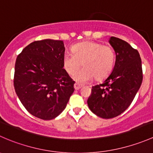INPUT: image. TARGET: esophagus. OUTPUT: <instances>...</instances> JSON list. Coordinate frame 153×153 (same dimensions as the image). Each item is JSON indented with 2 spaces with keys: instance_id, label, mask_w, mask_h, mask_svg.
<instances>
[{
  "instance_id": "1",
  "label": "esophagus",
  "mask_w": 153,
  "mask_h": 153,
  "mask_svg": "<svg viewBox=\"0 0 153 153\" xmlns=\"http://www.w3.org/2000/svg\"><path fill=\"white\" fill-rule=\"evenodd\" d=\"M81 87H82V85L78 84V83H75V84H74V88H75V89H76V90L81 89Z\"/></svg>"
}]
</instances>
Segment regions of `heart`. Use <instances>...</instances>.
I'll list each match as a JSON object with an SVG mask.
<instances>
[{
  "instance_id": "obj_1",
  "label": "heart",
  "mask_w": 153,
  "mask_h": 153,
  "mask_svg": "<svg viewBox=\"0 0 153 153\" xmlns=\"http://www.w3.org/2000/svg\"><path fill=\"white\" fill-rule=\"evenodd\" d=\"M72 52H65L63 66L69 75H75L80 69L81 62L84 68L75 75L79 83H86L95 77L103 80L112 72L115 63V49L110 46L94 41H84L75 44Z\"/></svg>"
}]
</instances>
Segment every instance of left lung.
Wrapping results in <instances>:
<instances>
[{"instance_id":"left-lung-1","label":"left lung","mask_w":153,"mask_h":153,"mask_svg":"<svg viewBox=\"0 0 153 153\" xmlns=\"http://www.w3.org/2000/svg\"><path fill=\"white\" fill-rule=\"evenodd\" d=\"M109 43L116 54L115 67L102 84L92 86L87 100L90 110L106 119L118 116L129 107L143 80L138 50L115 37H111Z\"/></svg>"}]
</instances>
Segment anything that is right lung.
<instances>
[{"label":"right lung","instance_id":"1","mask_svg":"<svg viewBox=\"0 0 153 153\" xmlns=\"http://www.w3.org/2000/svg\"><path fill=\"white\" fill-rule=\"evenodd\" d=\"M63 41L45 39L31 43L18 55L14 87L21 102L34 116L56 118L74 92L75 81L63 66Z\"/></svg>","mask_w":153,"mask_h":153}]
</instances>
